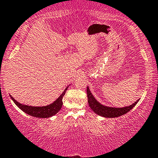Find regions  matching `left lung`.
<instances>
[{"label": "left lung", "mask_w": 158, "mask_h": 158, "mask_svg": "<svg viewBox=\"0 0 158 158\" xmlns=\"http://www.w3.org/2000/svg\"><path fill=\"white\" fill-rule=\"evenodd\" d=\"M87 98H88V104L89 107H90V109L95 114H97L98 115L106 117V118H114V117H118L119 116L125 114L128 112L129 111H131L136 105V103L139 101V100H137L134 103H133L132 105L128 106H125L122 108L110 107L106 106H104L101 104V103H99L95 98L93 94L91 93L88 86H87Z\"/></svg>", "instance_id": "1"}]
</instances>
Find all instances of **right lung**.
<instances>
[{
  "instance_id": "add662e5",
  "label": "right lung",
  "mask_w": 158,
  "mask_h": 158,
  "mask_svg": "<svg viewBox=\"0 0 158 158\" xmlns=\"http://www.w3.org/2000/svg\"><path fill=\"white\" fill-rule=\"evenodd\" d=\"M68 87H67L64 89L63 93L53 103L49 105L45 106H31L24 105L17 102L11 95H10V97L14 101V103L25 113L32 116V117H39V118H48V117H52L60 110L62 106H63V98L64 96Z\"/></svg>"
}]
</instances>
